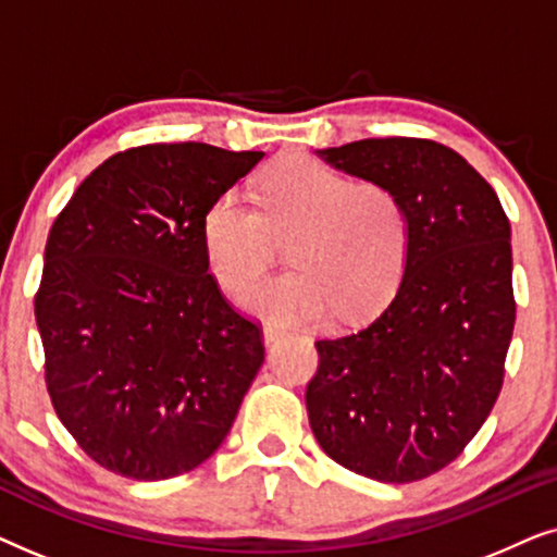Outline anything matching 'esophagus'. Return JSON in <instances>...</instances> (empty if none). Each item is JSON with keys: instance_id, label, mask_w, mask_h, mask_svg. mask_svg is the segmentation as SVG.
Segmentation results:
<instances>
[{"instance_id": "1", "label": "esophagus", "mask_w": 557, "mask_h": 557, "mask_svg": "<svg viewBox=\"0 0 557 557\" xmlns=\"http://www.w3.org/2000/svg\"><path fill=\"white\" fill-rule=\"evenodd\" d=\"M281 337H284V330H278V326H271V324L263 326V342H265V345H273V342H278Z\"/></svg>"}]
</instances>
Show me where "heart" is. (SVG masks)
Masks as SVG:
<instances>
[{
    "label": "heart",
    "mask_w": 557,
    "mask_h": 557,
    "mask_svg": "<svg viewBox=\"0 0 557 557\" xmlns=\"http://www.w3.org/2000/svg\"><path fill=\"white\" fill-rule=\"evenodd\" d=\"M258 210L235 193L210 202L202 246L220 288L238 296L268 268L275 240L293 238L297 271L246 294L269 322H317L334 309L357 319L383 307L408 258L406 205L383 182H352L307 154L278 159L258 185Z\"/></svg>",
    "instance_id": "obj_1"
}]
</instances>
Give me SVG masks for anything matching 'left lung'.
Here are the masks:
<instances>
[{"mask_svg": "<svg viewBox=\"0 0 557 557\" xmlns=\"http://www.w3.org/2000/svg\"><path fill=\"white\" fill-rule=\"evenodd\" d=\"M317 154L395 189L410 243L383 314L314 342L309 425L355 474L418 482L467 448L505 383L517 309L509 220L490 182L444 144L391 136Z\"/></svg>", "mask_w": 557, "mask_h": 557, "instance_id": "8db88e82", "label": "left lung"}]
</instances>
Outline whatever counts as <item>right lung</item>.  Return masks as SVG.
<instances>
[{
	"label": "right lung",
	"mask_w": 557,
	"mask_h": 557,
	"mask_svg": "<svg viewBox=\"0 0 557 557\" xmlns=\"http://www.w3.org/2000/svg\"><path fill=\"white\" fill-rule=\"evenodd\" d=\"M263 151L147 144L96 166L55 218L35 319L52 408L113 474L159 482L223 444L263 332L220 294L202 218Z\"/></svg>",
	"instance_id": "right-lung-1"
}]
</instances>
